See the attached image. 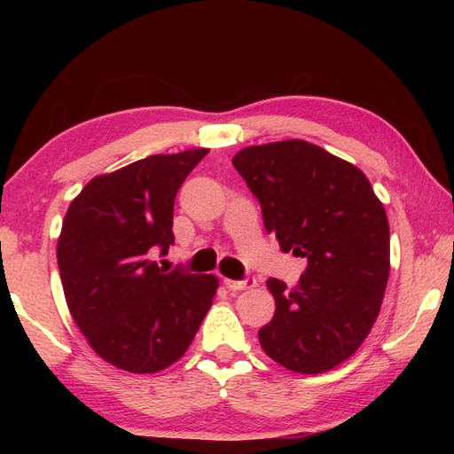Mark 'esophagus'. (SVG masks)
Segmentation results:
<instances>
[{"label": "esophagus", "mask_w": 454, "mask_h": 454, "mask_svg": "<svg viewBox=\"0 0 454 454\" xmlns=\"http://www.w3.org/2000/svg\"><path fill=\"white\" fill-rule=\"evenodd\" d=\"M225 286L231 292H242V290H250V287L257 286V280L248 277L246 280H225Z\"/></svg>", "instance_id": "34e87169"}]
</instances>
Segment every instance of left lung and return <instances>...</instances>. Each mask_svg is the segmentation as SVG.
I'll use <instances>...</instances> for the list:
<instances>
[{
    "label": "left lung",
    "mask_w": 454,
    "mask_h": 454,
    "mask_svg": "<svg viewBox=\"0 0 454 454\" xmlns=\"http://www.w3.org/2000/svg\"><path fill=\"white\" fill-rule=\"evenodd\" d=\"M232 164L282 252L307 259L295 287L269 278L265 354L295 373L337 367L369 335L390 274V227L367 176L320 145L284 140L240 149Z\"/></svg>",
    "instance_id": "left-lung-1"
}]
</instances>
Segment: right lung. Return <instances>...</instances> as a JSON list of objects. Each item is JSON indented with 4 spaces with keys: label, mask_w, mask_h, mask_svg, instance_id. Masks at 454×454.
<instances>
[{
    "label": "right lung",
    "mask_w": 454,
    "mask_h": 454,
    "mask_svg": "<svg viewBox=\"0 0 454 454\" xmlns=\"http://www.w3.org/2000/svg\"><path fill=\"white\" fill-rule=\"evenodd\" d=\"M208 149L151 155L100 174L62 222L57 259L79 332L102 360L136 375L177 362L210 310L214 274L164 272L153 259L174 244L177 189Z\"/></svg>",
    "instance_id": "add662e5"
}]
</instances>
